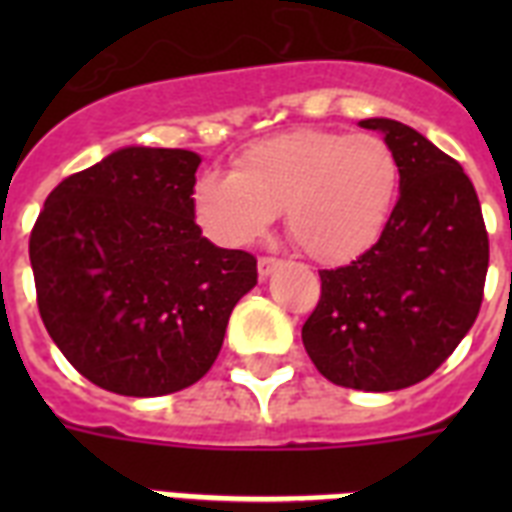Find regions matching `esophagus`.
Masks as SVG:
<instances>
[{"mask_svg":"<svg viewBox=\"0 0 512 512\" xmlns=\"http://www.w3.org/2000/svg\"><path fill=\"white\" fill-rule=\"evenodd\" d=\"M276 268H281V260L276 257H260V263H257V273H260V281H265L271 276Z\"/></svg>","mask_w":512,"mask_h":512,"instance_id":"34e87169","label":"esophagus"}]
</instances>
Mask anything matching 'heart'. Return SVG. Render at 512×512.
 Wrapping results in <instances>:
<instances>
[{
  "instance_id": "heart-1",
  "label": "heart",
  "mask_w": 512,
  "mask_h": 512,
  "mask_svg": "<svg viewBox=\"0 0 512 512\" xmlns=\"http://www.w3.org/2000/svg\"><path fill=\"white\" fill-rule=\"evenodd\" d=\"M401 164L380 135L292 130L241 151L236 172L193 185V217L223 247H247L284 209L289 239L316 263L342 265L380 241L396 209Z\"/></svg>"
}]
</instances>
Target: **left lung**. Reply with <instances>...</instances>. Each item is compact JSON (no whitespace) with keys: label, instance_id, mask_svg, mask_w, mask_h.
Returning <instances> with one entry per match:
<instances>
[{"label":"left lung","instance_id":"obj_1","mask_svg":"<svg viewBox=\"0 0 512 512\" xmlns=\"http://www.w3.org/2000/svg\"><path fill=\"white\" fill-rule=\"evenodd\" d=\"M401 164L398 201L369 252L321 271L303 345L335 385L369 393L433 374L468 335L484 300L489 239L476 188L425 135L396 119H361Z\"/></svg>","mask_w":512,"mask_h":512}]
</instances>
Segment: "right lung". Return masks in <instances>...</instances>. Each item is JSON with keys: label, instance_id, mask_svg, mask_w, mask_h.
<instances>
[{"label": "right lung", "instance_id": "add662e5", "mask_svg": "<svg viewBox=\"0 0 512 512\" xmlns=\"http://www.w3.org/2000/svg\"><path fill=\"white\" fill-rule=\"evenodd\" d=\"M201 156L127 146L66 177L39 212L28 255L52 342L119 396H167L201 380L223 348L257 260L201 236Z\"/></svg>", "mask_w": 512, "mask_h": 512}]
</instances>
